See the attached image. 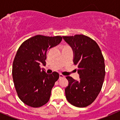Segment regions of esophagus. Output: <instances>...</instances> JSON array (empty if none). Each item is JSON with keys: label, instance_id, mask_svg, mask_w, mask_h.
I'll use <instances>...</instances> for the list:
<instances>
[{"label": "esophagus", "instance_id": "esophagus-1", "mask_svg": "<svg viewBox=\"0 0 120 120\" xmlns=\"http://www.w3.org/2000/svg\"><path fill=\"white\" fill-rule=\"evenodd\" d=\"M65 77V76H64L63 75H62V74H59V78H62V77Z\"/></svg>", "mask_w": 120, "mask_h": 120}]
</instances>
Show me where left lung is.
Returning <instances> with one entry per match:
<instances>
[{
	"mask_svg": "<svg viewBox=\"0 0 120 120\" xmlns=\"http://www.w3.org/2000/svg\"><path fill=\"white\" fill-rule=\"evenodd\" d=\"M73 51V62L77 65L79 80L67 76L68 85L65 89L66 98L72 105L84 108L96 100L102 88L105 76V61L96 41L83 35L64 36Z\"/></svg>",
	"mask_w": 120,
	"mask_h": 120,
	"instance_id": "1",
	"label": "left lung"
}]
</instances>
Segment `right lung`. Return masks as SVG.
<instances>
[{
  "instance_id": "right-lung-1",
  "label": "right lung",
  "mask_w": 120,
  "mask_h": 120,
  "mask_svg": "<svg viewBox=\"0 0 120 120\" xmlns=\"http://www.w3.org/2000/svg\"><path fill=\"white\" fill-rule=\"evenodd\" d=\"M62 39L60 36L37 35L24 41L18 49L12 64V78L18 96L24 104L38 108L49 100L59 75L56 71L48 75L40 65H45L48 51Z\"/></svg>"
}]
</instances>
